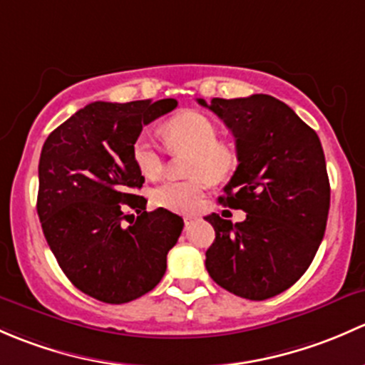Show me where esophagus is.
I'll return each instance as SVG.
<instances>
[{"label": "esophagus", "instance_id": "34e87169", "mask_svg": "<svg viewBox=\"0 0 365 365\" xmlns=\"http://www.w3.org/2000/svg\"><path fill=\"white\" fill-rule=\"evenodd\" d=\"M195 220H197V216H193V214H190V216H184V225H186V227H187V225L193 223Z\"/></svg>", "mask_w": 365, "mask_h": 365}]
</instances>
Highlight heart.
Here are the masks:
<instances>
[{
  "mask_svg": "<svg viewBox=\"0 0 365 365\" xmlns=\"http://www.w3.org/2000/svg\"><path fill=\"white\" fill-rule=\"evenodd\" d=\"M165 142L174 151H191L190 181H165L151 191V204L172 212H191L209 187L210 179L221 181L237 167V155L225 142L212 119L198 112H182L161 126ZM133 161L138 172L148 179L160 178L163 155L155 138L138 135L133 144Z\"/></svg>",
  "mask_w": 365,
  "mask_h": 365,
  "instance_id": "b5f03b06",
  "label": "heart"
}]
</instances>
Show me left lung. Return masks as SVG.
I'll use <instances>...</instances> for the list:
<instances>
[{
  "instance_id": "8db88e82",
  "label": "left lung",
  "mask_w": 365,
  "mask_h": 365,
  "mask_svg": "<svg viewBox=\"0 0 365 365\" xmlns=\"http://www.w3.org/2000/svg\"><path fill=\"white\" fill-rule=\"evenodd\" d=\"M198 103L234 133L239 165L220 202L246 212L235 225L214 212L205 217L216 232L205 267L230 294L270 299L300 279L325 234L330 184L322 142L274 96Z\"/></svg>"
}]
</instances>
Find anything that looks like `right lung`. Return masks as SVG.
Returning <instances> with one entry per match:
<instances>
[{
    "label": "right lung",
    "mask_w": 365,
    "mask_h": 365,
    "mask_svg": "<svg viewBox=\"0 0 365 365\" xmlns=\"http://www.w3.org/2000/svg\"><path fill=\"white\" fill-rule=\"evenodd\" d=\"M174 98L128 103L95 101L56 128L38 163L40 223L48 247L81 292L125 304L151 292L167 270V255L182 217L145 210L144 175L133 161L142 126L174 110ZM141 214L129 220L124 210Z\"/></svg>",
    "instance_id": "obj_1"
}]
</instances>
